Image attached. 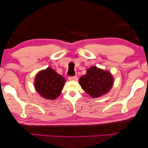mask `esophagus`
Segmentation results:
<instances>
[{
  "instance_id": "34e87169",
  "label": "esophagus",
  "mask_w": 148,
  "mask_h": 148,
  "mask_svg": "<svg viewBox=\"0 0 148 148\" xmlns=\"http://www.w3.org/2000/svg\"><path fill=\"white\" fill-rule=\"evenodd\" d=\"M68 79L69 81H77L78 77L77 76H70L68 77Z\"/></svg>"
}]
</instances>
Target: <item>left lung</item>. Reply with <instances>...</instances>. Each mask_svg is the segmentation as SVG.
I'll return each mask as SVG.
<instances>
[{"instance_id":"8db88e82","label":"left lung","mask_w":148,"mask_h":148,"mask_svg":"<svg viewBox=\"0 0 148 148\" xmlns=\"http://www.w3.org/2000/svg\"><path fill=\"white\" fill-rule=\"evenodd\" d=\"M79 82L82 88L92 98H98L108 93L112 88L113 77L108 71L92 66L81 77Z\"/></svg>"}]
</instances>
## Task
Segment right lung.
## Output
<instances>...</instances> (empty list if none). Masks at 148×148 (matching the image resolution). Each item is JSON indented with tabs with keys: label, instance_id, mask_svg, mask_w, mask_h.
<instances>
[{
	"label": "right lung",
	"instance_id": "1",
	"mask_svg": "<svg viewBox=\"0 0 148 148\" xmlns=\"http://www.w3.org/2000/svg\"><path fill=\"white\" fill-rule=\"evenodd\" d=\"M65 79L51 67L38 72L35 79V88L41 97L54 100L61 94Z\"/></svg>",
	"mask_w": 148,
	"mask_h": 148
}]
</instances>
